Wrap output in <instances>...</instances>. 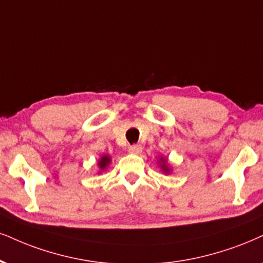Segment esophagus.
Listing matches in <instances>:
<instances>
[{"label":"esophagus","instance_id":"34e87169","mask_svg":"<svg viewBox=\"0 0 263 263\" xmlns=\"http://www.w3.org/2000/svg\"><path fill=\"white\" fill-rule=\"evenodd\" d=\"M141 151H142L141 145H132V146H129V152H130V154L138 155L140 154Z\"/></svg>","mask_w":263,"mask_h":263}]
</instances>
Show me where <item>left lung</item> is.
I'll return each mask as SVG.
<instances>
[{
    "mask_svg": "<svg viewBox=\"0 0 263 263\" xmlns=\"http://www.w3.org/2000/svg\"><path fill=\"white\" fill-rule=\"evenodd\" d=\"M158 163H160V166H161V170L163 171L164 173H166V174L171 173V168H170V166H168V162H167L166 158L161 157V158H160V162H158Z\"/></svg>",
    "mask_w": 263,
    "mask_h": 263,
    "instance_id": "obj_1",
    "label": "left lung"
}]
</instances>
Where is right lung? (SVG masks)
Wrapping results in <instances>:
<instances>
[{
  "label": "right lung",
  "instance_id": "add662e5",
  "mask_svg": "<svg viewBox=\"0 0 263 263\" xmlns=\"http://www.w3.org/2000/svg\"><path fill=\"white\" fill-rule=\"evenodd\" d=\"M109 162H111V157L107 156V155H105V156H102L101 158H100V161H99V167H100V170L105 171L106 167L109 164Z\"/></svg>",
  "mask_w": 263,
  "mask_h": 263
}]
</instances>
